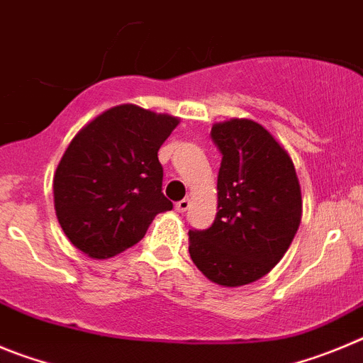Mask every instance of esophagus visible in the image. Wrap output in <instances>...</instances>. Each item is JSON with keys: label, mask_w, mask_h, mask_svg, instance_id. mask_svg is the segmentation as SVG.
Masks as SVG:
<instances>
[{"label": "esophagus", "mask_w": 363, "mask_h": 363, "mask_svg": "<svg viewBox=\"0 0 363 363\" xmlns=\"http://www.w3.org/2000/svg\"><path fill=\"white\" fill-rule=\"evenodd\" d=\"M189 204H191V201H189V199H182V201H179L177 204H175V210H177L179 213H184V211L189 208Z\"/></svg>", "instance_id": "1"}]
</instances>
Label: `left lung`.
I'll list each match as a JSON object with an SVG mask.
<instances>
[{"label":"left lung","mask_w":363,"mask_h":363,"mask_svg":"<svg viewBox=\"0 0 363 363\" xmlns=\"http://www.w3.org/2000/svg\"><path fill=\"white\" fill-rule=\"evenodd\" d=\"M210 135L222 155L218 211L208 230H189V257L211 282L244 286L267 275L293 242L300 184L291 157L259 123L231 119Z\"/></svg>","instance_id":"left-lung-1"}]
</instances>
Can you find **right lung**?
<instances>
[{
	"mask_svg": "<svg viewBox=\"0 0 363 363\" xmlns=\"http://www.w3.org/2000/svg\"><path fill=\"white\" fill-rule=\"evenodd\" d=\"M177 125V117L121 104L72 139L55 169L54 204L77 250L92 259L113 257L174 208L162 194L157 152Z\"/></svg>",
	"mask_w": 363,
	"mask_h": 363,
	"instance_id": "right-lung-1",
	"label": "right lung"
}]
</instances>
